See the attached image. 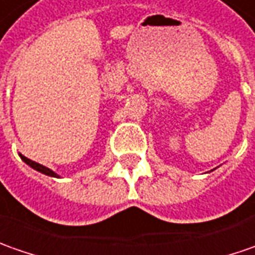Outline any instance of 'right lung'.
I'll list each match as a JSON object with an SVG mask.
<instances>
[{
  "mask_svg": "<svg viewBox=\"0 0 255 255\" xmlns=\"http://www.w3.org/2000/svg\"><path fill=\"white\" fill-rule=\"evenodd\" d=\"M21 158H22L23 162L28 163V165H29V166H32L33 169H36V171L42 172V173H45V175H49V176H55V178L57 176L55 172L50 171V169H49V168H46V166H43V165H40V163L35 162V161H32V159H29V158L23 156V155H21Z\"/></svg>",
  "mask_w": 255,
  "mask_h": 255,
  "instance_id": "obj_1",
  "label": "right lung"
}]
</instances>
